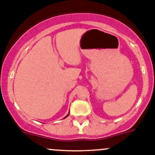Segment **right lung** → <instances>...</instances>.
Instances as JSON below:
<instances>
[{
    "mask_svg": "<svg viewBox=\"0 0 155 155\" xmlns=\"http://www.w3.org/2000/svg\"><path fill=\"white\" fill-rule=\"evenodd\" d=\"M68 115H67V116H66V117H68Z\"/></svg>",
    "mask_w": 155,
    "mask_h": 155,
    "instance_id": "obj_1",
    "label": "right lung"
}]
</instances>
